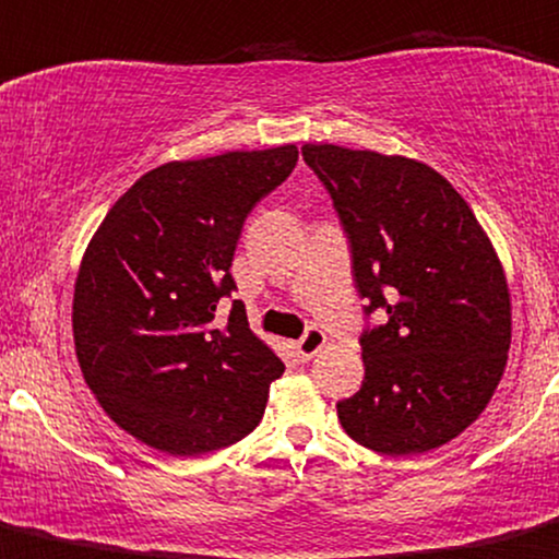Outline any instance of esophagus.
<instances>
[{"label":"esophagus","instance_id":"obj_1","mask_svg":"<svg viewBox=\"0 0 559 559\" xmlns=\"http://www.w3.org/2000/svg\"><path fill=\"white\" fill-rule=\"evenodd\" d=\"M324 345H326V332L321 326L313 324V326L305 329V334L297 340L295 348H297V356L302 358V361H308V358H313L321 348H324Z\"/></svg>","mask_w":559,"mask_h":559}]
</instances>
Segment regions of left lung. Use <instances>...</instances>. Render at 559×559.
I'll use <instances>...</instances> for the list:
<instances>
[{"label": "left lung", "mask_w": 559, "mask_h": 559, "mask_svg": "<svg viewBox=\"0 0 559 559\" xmlns=\"http://www.w3.org/2000/svg\"><path fill=\"white\" fill-rule=\"evenodd\" d=\"M348 238L364 380L337 402L345 433L383 455L442 448L479 418L512 343L503 267L455 187L409 157L305 144Z\"/></svg>", "instance_id": "1"}]
</instances>
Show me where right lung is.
<instances>
[{
    "label": "right lung",
    "mask_w": 559,
    "mask_h": 559,
    "mask_svg": "<svg viewBox=\"0 0 559 559\" xmlns=\"http://www.w3.org/2000/svg\"><path fill=\"white\" fill-rule=\"evenodd\" d=\"M297 166V146L166 163L104 216L74 284L85 383L128 433L168 455H203L262 420L284 361L233 299L246 216Z\"/></svg>",
    "instance_id": "right-lung-1"
}]
</instances>
